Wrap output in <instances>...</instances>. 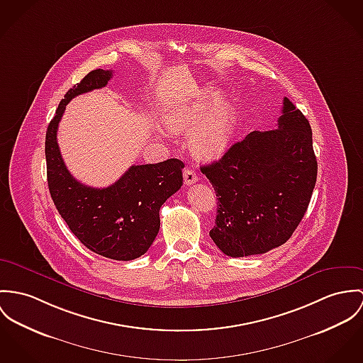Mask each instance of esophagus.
Masks as SVG:
<instances>
[{"label":"esophagus","mask_w":363,"mask_h":363,"mask_svg":"<svg viewBox=\"0 0 363 363\" xmlns=\"http://www.w3.org/2000/svg\"><path fill=\"white\" fill-rule=\"evenodd\" d=\"M183 179H184V184H187V186H191L193 183H196L198 180L197 173L194 172V170H191V169H184V172H183Z\"/></svg>","instance_id":"34e87169"}]
</instances>
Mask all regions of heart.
I'll return each instance as SVG.
<instances>
[{"label": "heart", "mask_w": 363, "mask_h": 363, "mask_svg": "<svg viewBox=\"0 0 363 363\" xmlns=\"http://www.w3.org/2000/svg\"><path fill=\"white\" fill-rule=\"evenodd\" d=\"M218 99L219 94L216 91H203L193 101L173 106L166 116V125L174 132H187L196 128L191 133L190 145L201 157L220 154L233 135L235 118L229 106L218 105L205 118L203 117V113Z\"/></svg>", "instance_id": "1"}]
</instances>
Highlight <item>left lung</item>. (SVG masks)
Listing matches in <instances>:
<instances>
[{"mask_svg":"<svg viewBox=\"0 0 363 363\" xmlns=\"http://www.w3.org/2000/svg\"><path fill=\"white\" fill-rule=\"evenodd\" d=\"M201 172L218 197L209 231L218 248L233 258L264 254L293 235L308 209L318 176L311 125L284 97L277 129L250 133Z\"/></svg>","mask_w":363,"mask_h":363,"instance_id":"left-lung-1","label":"left lung"}]
</instances>
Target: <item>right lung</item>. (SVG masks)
Wrapping results in <instances>:
<instances>
[{
	"label": "right lung",
	"instance_id": "1",
	"mask_svg": "<svg viewBox=\"0 0 363 363\" xmlns=\"http://www.w3.org/2000/svg\"><path fill=\"white\" fill-rule=\"evenodd\" d=\"M112 70H91L58 105L45 133L47 180L52 201L72 233L93 252L115 261L144 255L160 226V209L183 184L184 164L176 158L133 165L113 184L94 189L77 182L62 160L57 132L66 105L76 96L102 89Z\"/></svg>",
	"mask_w": 363,
	"mask_h": 363
}]
</instances>
